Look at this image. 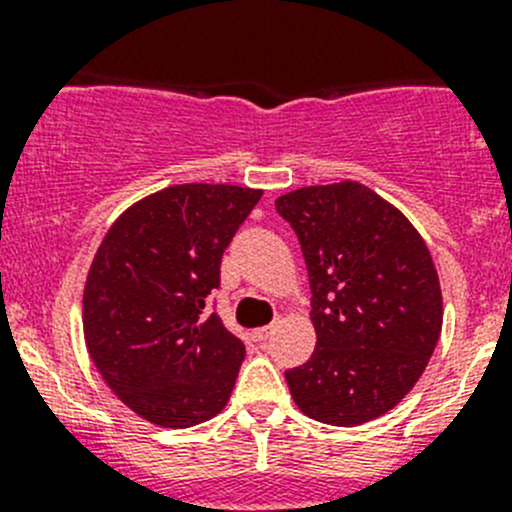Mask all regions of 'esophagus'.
Returning <instances> with one entry per match:
<instances>
[{"instance_id":"obj_1","label":"esophagus","mask_w":512,"mask_h":512,"mask_svg":"<svg viewBox=\"0 0 512 512\" xmlns=\"http://www.w3.org/2000/svg\"><path fill=\"white\" fill-rule=\"evenodd\" d=\"M275 327H277V322L267 324V327H260V329H255V332H252V339H255V342H265V339H270L272 329H275Z\"/></svg>"}]
</instances>
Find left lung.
I'll return each instance as SVG.
<instances>
[{"label":"left lung","instance_id":"left-lung-1","mask_svg":"<svg viewBox=\"0 0 512 512\" xmlns=\"http://www.w3.org/2000/svg\"><path fill=\"white\" fill-rule=\"evenodd\" d=\"M302 247L317 349L285 371L294 404L332 426L394 409L441 337L443 302L426 242L386 200L344 180L277 200Z\"/></svg>","mask_w":512,"mask_h":512}]
</instances>
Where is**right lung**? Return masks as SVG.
I'll use <instances>...</instances> for the list:
<instances>
[{
  "mask_svg": "<svg viewBox=\"0 0 512 512\" xmlns=\"http://www.w3.org/2000/svg\"><path fill=\"white\" fill-rule=\"evenodd\" d=\"M262 198L237 185H173L128 208L98 247L84 337L138 416L188 428L225 409L245 344L210 309L225 247Z\"/></svg>",
  "mask_w": 512,
  "mask_h": 512,
  "instance_id": "obj_1",
  "label": "right lung"
}]
</instances>
